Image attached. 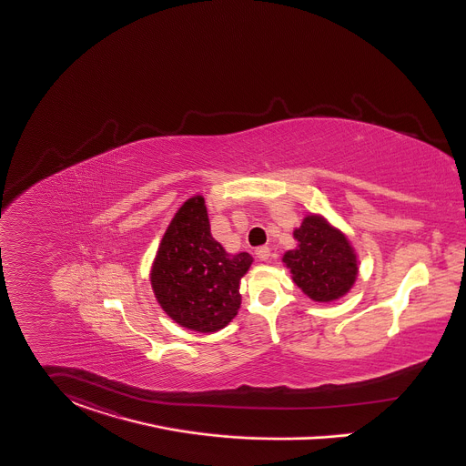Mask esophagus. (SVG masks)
I'll use <instances>...</instances> for the list:
<instances>
[{
	"mask_svg": "<svg viewBox=\"0 0 466 466\" xmlns=\"http://www.w3.org/2000/svg\"><path fill=\"white\" fill-rule=\"evenodd\" d=\"M256 256H258V259L267 261L270 258V248H267V246H261V248H256Z\"/></svg>",
	"mask_w": 466,
	"mask_h": 466,
	"instance_id": "obj_1",
	"label": "esophagus"
}]
</instances>
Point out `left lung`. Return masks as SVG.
<instances>
[{
	"label": "left lung",
	"instance_id": "obj_1",
	"mask_svg": "<svg viewBox=\"0 0 466 466\" xmlns=\"http://www.w3.org/2000/svg\"><path fill=\"white\" fill-rule=\"evenodd\" d=\"M299 246L282 258L295 284L316 302L342 297L357 278V258L341 231L325 218L309 216L295 229Z\"/></svg>",
	"mask_w": 466,
	"mask_h": 466
}]
</instances>
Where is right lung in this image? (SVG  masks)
<instances>
[{
	"instance_id": "obj_1",
	"label": "right lung",
	"mask_w": 466,
	"mask_h": 466,
	"mask_svg": "<svg viewBox=\"0 0 466 466\" xmlns=\"http://www.w3.org/2000/svg\"><path fill=\"white\" fill-rule=\"evenodd\" d=\"M252 263L248 252L228 254L210 233L205 199H187L171 220L152 268L160 308L196 332L226 327L240 308V279Z\"/></svg>"
}]
</instances>
